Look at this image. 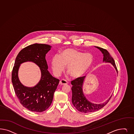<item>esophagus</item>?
I'll return each instance as SVG.
<instances>
[{"label":"esophagus","mask_w":134,"mask_h":134,"mask_svg":"<svg viewBox=\"0 0 134 134\" xmlns=\"http://www.w3.org/2000/svg\"><path fill=\"white\" fill-rule=\"evenodd\" d=\"M68 84V82L64 79L61 80L59 83V84L60 85H65V84Z\"/></svg>","instance_id":"esophagus-1"}]
</instances>
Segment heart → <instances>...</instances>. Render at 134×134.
Wrapping results in <instances>:
<instances>
[{"label":"heart","instance_id":"obj_1","mask_svg":"<svg viewBox=\"0 0 134 134\" xmlns=\"http://www.w3.org/2000/svg\"><path fill=\"white\" fill-rule=\"evenodd\" d=\"M93 57L89 53L69 48L62 52L60 56L52 58L51 66L54 74L59 76L67 65V71L74 78L80 77L87 72L93 63Z\"/></svg>","mask_w":134,"mask_h":134}]
</instances>
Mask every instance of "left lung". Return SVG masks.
I'll return each mask as SVG.
<instances>
[{
    "label": "left lung",
    "mask_w": 134,
    "mask_h": 134,
    "mask_svg": "<svg viewBox=\"0 0 134 134\" xmlns=\"http://www.w3.org/2000/svg\"><path fill=\"white\" fill-rule=\"evenodd\" d=\"M96 47L99 49L100 51L103 54V61L107 63L108 62L111 63V64L116 70L117 72H118L114 60L109 54L108 51L106 49L102 48L99 47ZM85 77V76L78 77L71 81V84L72 85V87H71L72 103L74 107L80 112L89 113L98 111L100 109L103 108L108 104L109 100L111 99L112 95L108 100H107L103 104H92L86 99L82 91V86Z\"/></svg>",
    "instance_id": "obj_1"
}]
</instances>
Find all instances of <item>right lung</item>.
<instances>
[{
	"mask_svg": "<svg viewBox=\"0 0 134 134\" xmlns=\"http://www.w3.org/2000/svg\"><path fill=\"white\" fill-rule=\"evenodd\" d=\"M51 46L45 44H34L22 49L18 54L12 72V82L15 93L22 105L33 112H43L52 104L54 93L60 80L53 77L48 70L45 56ZM32 61L39 65L42 77L35 87H24L20 82L18 69L20 64Z\"/></svg>",
	"mask_w": 134,
	"mask_h": 134,
	"instance_id": "1",
	"label": "right lung"
}]
</instances>
